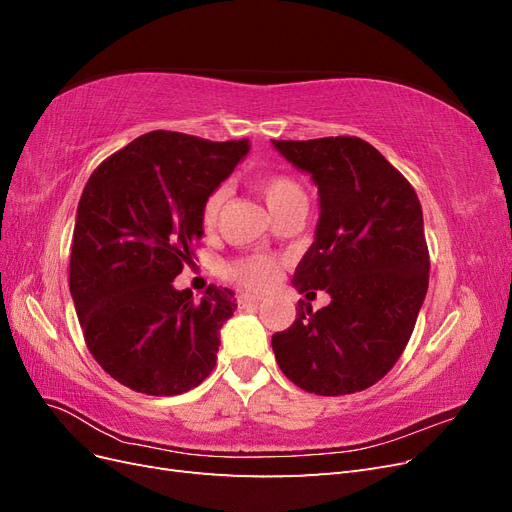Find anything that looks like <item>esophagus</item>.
<instances>
[{"label":"esophagus","mask_w":512,"mask_h":512,"mask_svg":"<svg viewBox=\"0 0 512 512\" xmlns=\"http://www.w3.org/2000/svg\"><path fill=\"white\" fill-rule=\"evenodd\" d=\"M260 301H262V297H258V294H250V292H243V294H239V299H237V303H239L241 307L256 305V303H260Z\"/></svg>","instance_id":"1"}]
</instances>
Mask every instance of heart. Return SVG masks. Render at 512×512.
I'll return each instance as SVG.
<instances>
[{"instance_id": "1", "label": "heart", "mask_w": 512, "mask_h": 512, "mask_svg": "<svg viewBox=\"0 0 512 512\" xmlns=\"http://www.w3.org/2000/svg\"><path fill=\"white\" fill-rule=\"evenodd\" d=\"M260 192H262V196H265L271 213L292 203V200L305 198V192L301 185L286 175H275V177L262 179ZM226 198H228L226 185H218V188L207 194L205 203H203V211H200V218H203L205 228H213L215 224H218ZM228 273L232 277H237V280L243 282L245 286L262 290V288H269L271 284H275L280 267H277L275 258H271L267 254H254V256H245V258L237 260L235 265L228 269Z\"/></svg>"}]
</instances>
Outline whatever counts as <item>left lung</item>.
<instances>
[{"label":"left lung","instance_id":"1","mask_svg":"<svg viewBox=\"0 0 512 512\" xmlns=\"http://www.w3.org/2000/svg\"><path fill=\"white\" fill-rule=\"evenodd\" d=\"M318 188L314 243L292 277L299 294L327 290L312 312L299 301L292 327L271 346L280 369L316 395L365 391L389 374L427 294L423 211L408 179L356 136L273 141Z\"/></svg>","mask_w":512,"mask_h":512}]
</instances>
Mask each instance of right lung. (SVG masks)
I'll return each instance as SVG.
<instances>
[{"label": "right lung", "instance_id": "1", "mask_svg": "<svg viewBox=\"0 0 512 512\" xmlns=\"http://www.w3.org/2000/svg\"><path fill=\"white\" fill-rule=\"evenodd\" d=\"M250 141L211 143L149 132L89 177L70 254V292L85 342L106 374L145 395H179L215 367L235 292L203 299L175 277L203 239V203L247 156Z\"/></svg>", "mask_w": 512, "mask_h": 512}]
</instances>
